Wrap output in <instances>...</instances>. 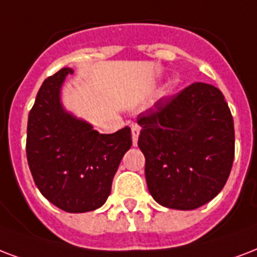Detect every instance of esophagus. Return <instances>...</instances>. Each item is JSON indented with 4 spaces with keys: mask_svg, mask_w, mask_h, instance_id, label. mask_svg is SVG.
Wrapping results in <instances>:
<instances>
[{
    "mask_svg": "<svg viewBox=\"0 0 257 257\" xmlns=\"http://www.w3.org/2000/svg\"><path fill=\"white\" fill-rule=\"evenodd\" d=\"M132 142L133 146H137V140H139V135H140V126L139 125H132Z\"/></svg>",
    "mask_w": 257,
    "mask_h": 257,
    "instance_id": "obj_1",
    "label": "esophagus"
}]
</instances>
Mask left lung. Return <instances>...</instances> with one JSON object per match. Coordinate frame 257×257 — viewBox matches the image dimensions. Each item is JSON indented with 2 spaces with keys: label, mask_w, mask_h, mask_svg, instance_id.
<instances>
[{
  "label": "left lung",
  "mask_w": 257,
  "mask_h": 257,
  "mask_svg": "<svg viewBox=\"0 0 257 257\" xmlns=\"http://www.w3.org/2000/svg\"><path fill=\"white\" fill-rule=\"evenodd\" d=\"M151 195L168 209L193 210L218 195L234 159V126L224 95L195 82L137 117Z\"/></svg>",
  "instance_id": "8db88e82"
}]
</instances>
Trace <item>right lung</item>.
<instances>
[{
	"mask_svg": "<svg viewBox=\"0 0 257 257\" xmlns=\"http://www.w3.org/2000/svg\"><path fill=\"white\" fill-rule=\"evenodd\" d=\"M72 72L64 67L43 82L28 115L27 159L37 189L51 203L86 213L106 202L132 136L128 126L102 135L64 109L60 90Z\"/></svg>",
	"mask_w": 257,
	"mask_h": 257,
	"instance_id": "1",
	"label": "right lung"
}]
</instances>
